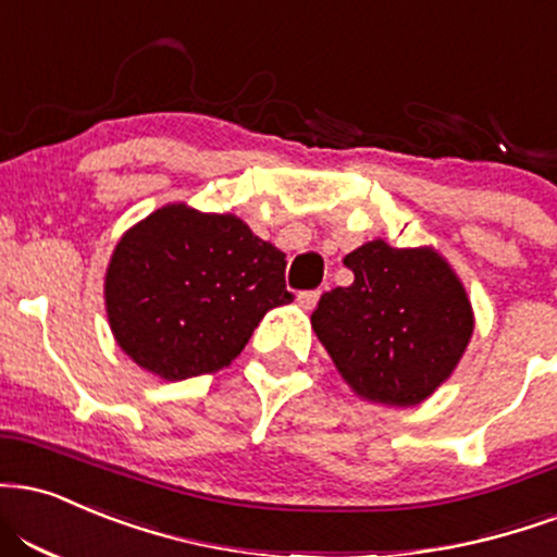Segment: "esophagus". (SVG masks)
<instances>
[{
	"mask_svg": "<svg viewBox=\"0 0 557 557\" xmlns=\"http://www.w3.org/2000/svg\"><path fill=\"white\" fill-rule=\"evenodd\" d=\"M319 298H321V290H304L298 293V306L306 308V311H311V308L319 304Z\"/></svg>",
	"mask_w": 557,
	"mask_h": 557,
	"instance_id": "1",
	"label": "esophagus"
}]
</instances>
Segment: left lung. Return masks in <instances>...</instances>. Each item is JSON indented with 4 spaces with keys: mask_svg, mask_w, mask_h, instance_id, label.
Listing matches in <instances>:
<instances>
[{
    "mask_svg": "<svg viewBox=\"0 0 557 557\" xmlns=\"http://www.w3.org/2000/svg\"><path fill=\"white\" fill-rule=\"evenodd\" d=\"M350 287L324 293L311 313L319 343L363 399L412 407L451 376L474 319L465 287L433 249L371 240L345 257Z\"/></svg>",
    "mask_w": 557,
    "mask_h": 557,
    "instance_id": "8db88e82",
    "label": "left lung"
}]
</instances>
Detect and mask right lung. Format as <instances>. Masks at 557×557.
<instances>
[{
    "label": "right lung",
    "mask_w": 557,
    "mask_h": 557,
    "mask_svg": "<svg viewBox=\"0 0 557 557\" xmlns=\"http://www.w3.org/2000/svg\"><path fill=\"white\" fill-rule=\"evenodd\" d=\"M285 253L236 214L165 205L124 233L106 272L113 337L145 371L181 381L231 366L285 306Z\"/></svg>",
    "instance_id": "obj_1"
}]
</instances>
